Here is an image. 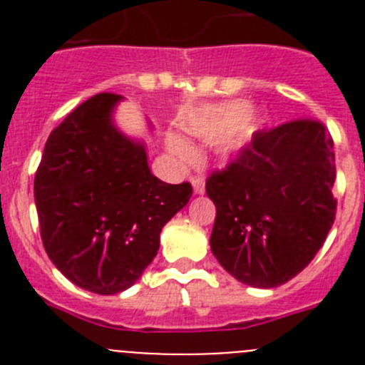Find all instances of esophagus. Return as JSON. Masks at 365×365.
Returning <instances> with one entry per match:
<instances>
[{
	"label": "esophagus",
	"mask_w": 365,
	"mask_h": 365,
	"mask_svg": "<svg viewBox=\"0 0 365 365\" xmlns=\"http://www.w3.org/2000/svg\"><path fill=\"white\" fill-rule=\"evenodd\" d=\"M192 186H193V193H195V195H202V193H205V179H202L201 175L193 177Z\"/></svg>",
	"instance_id": "1"
}]
</instances>
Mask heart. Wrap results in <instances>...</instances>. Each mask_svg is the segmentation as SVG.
Here are the masks:
<instances>
[{
  "mask_svg": "<svg viewBox=\"0 0 365 365\" xmlns=\"http://www.w3.org/2000/svg\"><path fill=\"white\" fill-rule=\"evenodd\" d=\"M257 122L259 118L256 113H247L245 102H228L197 113L186 122L185 131L205 143L225 137L219 146V155L225 160H234L252 143ZM168 151L180 164H190L195 159L192 148L177 137L168 138Z\"/></svg>",
  "mask_w": 365,
  "mask_h": 365,
  "instance_id": "1",
  "label": "heart"
}]
</instances>
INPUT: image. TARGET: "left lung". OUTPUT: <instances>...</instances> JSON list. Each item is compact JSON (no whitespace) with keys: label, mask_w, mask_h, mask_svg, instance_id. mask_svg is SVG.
Listing matches in <instances>:
<instances>
[{"label":"left lung","mask_w":365,"mask_h":365,"mask_svg":"<svg viewBox=\"0 0 365 365\" xmlns=\"http://www.w3.org/2000/svg\"><path fill=\"white\" fill-rule=\"evenodd\" d=\"M333 138L311 118L256 133L206 180L215 205L210 248L237 282L272 289L302 272L333 227Z\"/></svg>","instance_id":"obj_1"}]
</instances>
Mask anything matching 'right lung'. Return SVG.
<instances>
[{
    "label": "right lung",
    "mask_w": 365,
    "mask_h": 365,
    "mask_svg": "<svg viewBox=\"0 0 365 365\" xmlns=\"http://www.w3.org/2000/svg\"><path fill=\"white\" fill-rule=\"evenodd\" d=\"M124 96L100 93L47 138L34 177L45 252L74 285L95 294L130 289L160 247V232L192 185L151 173L146 146L113 120Z\"/></svg>",
    "instance_id": "obj_1"
}]
</instances>
